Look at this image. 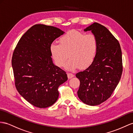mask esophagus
I'll use <instances>...</instances> for the list:
<instances>
[{"instance_id":"esophagus-1","label":"esophagus","mask_w":133,"mask_h":133,"mask_svg":"<svg viewBox=\"0 0 133 133\" xmlns=\"http://www.w3.org/2000/svg\"><path fill=\"white\" fill-rule=\"evenodd\" d=\"M67 77L69 79H71V78L74 77V75L71 73H68L67 74Z\"/></svg>"}]
</instances>
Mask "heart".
Returning <instances> with one entry per match:
<instances>
[{"label":"heart","mask_w":133,"mask_h":133,"mask_svg":"<svg viewBox=\"0 0 133 133\" xmlns=\"http://www.w3.org/2000/svg\"><path fill=\"white\" fill-rule=\"evenodd\" d=\"M59 44L53 43L50 51L54 62L62 67L68 57L70 58L64 65L68 71H74L79 66L85 69L92 63L96 57L98 43L92 34H85L71 31L64 34L59 40Z\"/></svg>","instance_id":"b5f03b06"}]
</instances>
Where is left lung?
Instances as JSON below:
<instances>
[{
	"mask_svg": "<svg viewBox=\"0 0 133 133\" xmlns=\"http://www.w3.org/2000/svg\"><path fill=\"white\" fill-rule=\"evenodd\" d=\"M84 31L96 36L98 48L92 63L76 74L80 81L77 96L84 103L97 105L111 97L120 80L122 52L118 40L104 26L94 22Z\"/></svg>",
	"mask_w": 133,
	"mask_h": 133,
	"instance_id": "left-lung-1",
	"label": "left lung"
}]
</instances>
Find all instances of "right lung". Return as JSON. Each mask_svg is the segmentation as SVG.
Instances as JSON below:
<instances>
[{"label":"right lung","mask_w":133,"mask_h":133,"mask_svg":"<svg viewBox=\"0 0 133 133\" xmlns=\"http://www.w3.org/2000/svg\"><path fill=\"white\" fill-rule=\"evenodd\" d=\"M64 32L54 26L34 25L19 39L13 54L12 66L19 94L33 105L46 108L58 99V88L67 75L56 66L50 51L53 41Z\"/></svg>","instance_id":"1"}]
</instances>
